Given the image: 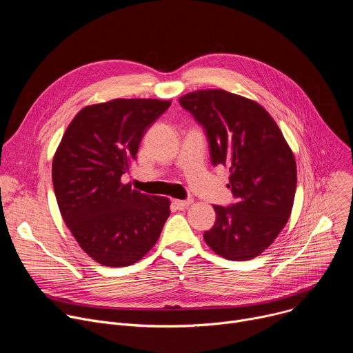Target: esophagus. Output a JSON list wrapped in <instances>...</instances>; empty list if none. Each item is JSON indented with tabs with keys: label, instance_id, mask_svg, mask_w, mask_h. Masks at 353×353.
I'll return each instance as SVG.
<instances>
[{
	"label": "esophagus",
	"instance_id": "1",
	"mask_svg": "<svg viewBox=\"0 0 353 353\" xmlns=\"http://www.w3.org/2000/svg\"><path fill=\"white\" fill-rule=\"evenodd\" d=\"M191 204H192L191 199H185V201H183V199H173V205H174L177 210H185V208H188Z\"/></svg>",
	"mask_w": 353,
	"mask_h": 353
}]
</instances>
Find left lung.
Listing matches in <instances>:
<instances>
[{"mask_svg": "<svg viewBox=\"0 0 353 353\" xmlns=\"http://www.w3.org/2000/svg\"><path fill=\"white\" fill-rule=\"evenodd\" d=\"M181 108L205 130L212 165L229 168L237 203L214 205L216 222L204 233L216 254L232 261L260 256L285 228L296 192V161L282 131L254 100L223 89L190 92Z\"/></svg>", "mask_w": 353, "mask_h": 353, "instance_id": "left-lung-1", "label": "left lung"}]
</instances>
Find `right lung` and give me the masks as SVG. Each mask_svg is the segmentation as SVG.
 Instances as JSON below:
<instances>
[{"label": "right lung", "instance_id": "obj_1", "mask_svg": "<svg viewBox=\"0 0 353 353\" xmlns=\"http://www.w3.org/2000/svg\"><path fill=\"white\" fill-rule=\"evenodd\" d=\"M170 100L113 99L83 108L53 159L61 216L85 253L106 267H127L152 248L170 215L166 196L146 195L121 176L137 159L146 130Z\"/></svg>", "mask_w": 353, "mask_h": 353}]
</instances>
